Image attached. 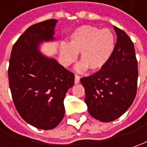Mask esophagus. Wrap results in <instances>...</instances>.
<instances>
[{
	"label": "esophagus",
	"instance_id": "1",
	"mask_svg": "<svg viewBox=\"0 0 147 147\" xmlns=\"http://www.w3.org/2000/svg\"><path fill=\"white\" fill-rule=\"evenodd\" d=\"M80 76H78V75H75V84H77L80 83Z\"/></svg>",
	"mask_w": 147,
	"mask_h": 147
}]
</instances>
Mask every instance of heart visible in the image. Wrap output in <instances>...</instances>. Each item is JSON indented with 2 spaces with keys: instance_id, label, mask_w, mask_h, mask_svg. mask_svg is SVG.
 <instances>
[{
  "instance_id": "heart-1",
  "label": "heart",
  "mask_w": 147,
  "mask_h": 147,
  "mask_svg": "<svg viewBox=\"0 0 147 147\" xmlns=\"http://www.w3.org/2000/svg\"><path fill=\"white\" fill-rule=\"evenodd\" d=\"M114 36L109 29H99L92 26H83L71 34L68 46L61 48V59L64 65H70L80 54L81 69L96 71L109 60L114 50Z\"/></svg>"
}]
</instances>
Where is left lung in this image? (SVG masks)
I'll return each mask as SVG.
<instances>
[{"label":"left lung","mask_w":147,"mask_h":147,"mask_svg":"<svg viewBox=\"0 0 147 147\" xmlns=\"http://www.w3.org/2000/svg\"><path fill=\"white\" fill-rule=\"evenodd\" d=\"M117 42L109 60L101 69L80 79L88 113L95 119L109 122L130 107L138 88V61L133 42L114 26Z\"/></svg>","instance_id":"left-lung-1"}]
</instances>
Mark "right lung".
I'll list each match as a JSON object with an SVG mask.
<instances>
[{
	"label": "right lung",
	"mask_w": 147,
	"mask_h": 147,
	"mask_svg": "<svg viewBox=\"0 0 147 147\" xmlns=\"http://www.w3.org/2000/svg\"><path fill=\"white\" fill-rule=\"evenodd\" d=\"M56 22L50 19L28 28L13 47L8 69L17 111L27 123L41 129H51L60 123L65 95L75 80L72 72L38 50L42 42L54 40Z\"/></svg>",
	"instance_id": "right-lung-1"
}]
</instances>
